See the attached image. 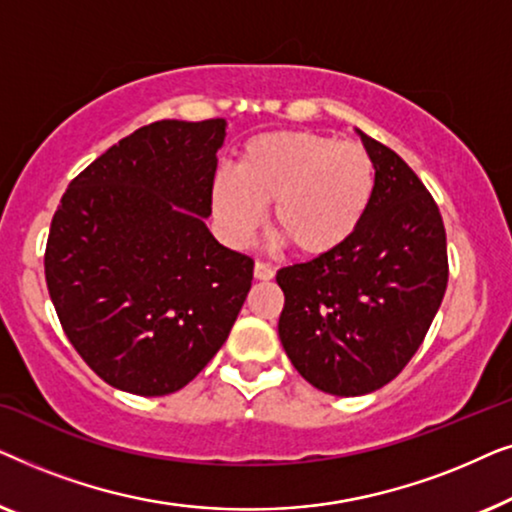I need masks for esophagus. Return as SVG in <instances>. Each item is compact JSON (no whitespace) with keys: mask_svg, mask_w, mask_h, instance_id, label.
Returning <instances> with one entry per match:
<instances>
[{"mask_svg":"<svg viewBox=\"0 0 512 512\" xmlns=\"http://www.w3.org/2000/svg\"><path fill=\"white\" fill-rule=\"evenodd\" d=\"M254 277L256 279H272V277H275V268H272V265L265 263V261H256Z\"/></svg>","mask_w":512,"mask_h":512,"instance_id":"34e87169","label":"esophagus"}]
</instances>
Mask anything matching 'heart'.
Returning <instances> with one entry per match:
<instances>
[{"instance_id":"1","label":"heart","mask_w":512,"mask_h":512,"mask_svg":"<svg viewBox=\"0 0 512 512\" xmlns=\"http://www.w3.org/2000/svg\"><path fill=\"white\" fill-rule=\"evenodd\" d=\"M375 191V163L359 142L310 130H277L251 137L235 170L212 184L216 223L230 244H247L265 207L275 233L298 254L338 249L361 226Z\"/></svg>"}]
</instances>
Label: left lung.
Masks as SVG:
<instances>
[{
    "label": "left lung",
    "instance_id": "1",
    "mask_svg": "<svg viewBox=\"0 0 512 512\" xmlns=\"http://www.w3.org/2000/svg\"><path fill=\"white\" fill-rule=\"evenodd\" d=\"M359 135L375 163L361 226L338 249L277 272L284 352L333 396L370 394L408 366L450 275L436 200L396 151Z\"/></svg>",
    "mask_w": 512,
    "mask_h": 512
}]
</instances>
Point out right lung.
Listing matches in <instances>:
<instances>
[{
    "mask_svg": "<svg viewBox=\"0 0 512 512\" xmlns=\"http://www.w3.org/2000/svg\"><path fill=\"white\" fill-rule=\"evenodd\" d=\"M226 118L156 121L72 179L44 270L62 331L111 387L165 396L226 342L254 261L214 240L216 151Z\"/></svg>",
    "mask_w": 512,
    "mask_h": 512,
    "instance_id": "obj_1",
    "label": "right lung"
}]
</instances>
